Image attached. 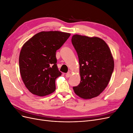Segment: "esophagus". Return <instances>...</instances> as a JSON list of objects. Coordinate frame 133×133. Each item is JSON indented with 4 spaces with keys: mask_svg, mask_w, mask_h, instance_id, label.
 I'll list each match as a JSON object with an SVG mask.
<instances>
[{
    "mask_svg": "<svg viewBox=\"0 0 133 133\" xmlns=\"http://www.w3.org/2000/svg\"><path fill=\"white\" fill-rule=\"evenodd\" d=\"M70 76H71V74L69 73V72H68V73H67L65 74V76H66V78H69V77H70Z\"/></svg>",
    "mask_w": 133,
    "mask_h": 133,
    "instance_id": "obj_1",
    "label": "esophagus"
}]
</instances>
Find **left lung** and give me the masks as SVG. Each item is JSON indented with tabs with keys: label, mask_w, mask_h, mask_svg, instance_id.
<instances>
[{
	"label": "left lung",
	"mask_w": 133,
	"mask_h": 133,
	"mask_svg": "<svg viewBox=\"0 0 133 133\" xmlns=\"http://www.w3.org/2000/svg\"><path fill=\"white\" fill-rule=\"evenodd\" d=\"M71 42L78 56L81 78L79 85L73 87L75 93L85 99L96 97L108 85L114 70L110 49L98 37L75 34Z\"/></svg>",
	"instance_id": "8db88e82"
}]
</instances>
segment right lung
Here are the masks:
<instances>
[{
  "instance_id": "obj_1",
  "label": "right lung",
  "mask_w": 133,
  "mask_h": 133,
  "mask_svg": "<svg viewBox=\"0 0 133 133\" xmlns=\"http://www.w3.org/2000/svg\"><path fill=\"white\" fill-rule=\"evenodd\" d=\"M70 34L41 31L23 45L19 55V70L24 84L34 95L43 96L55 90V79L62 75L57 65L56 51Z\"/></svg>"
}]
</instances>
